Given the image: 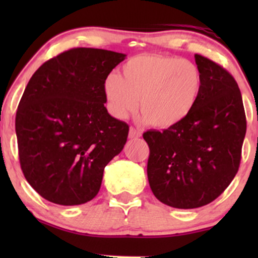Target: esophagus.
<instances>
[{
    "label": "esophagus",
    "mask_w": 258,
    "mask_h": 258,
    "mask_svg": "<svg viewBox=\"0 0 258 258\" xmlns=\"http://www.w3.org/2000/svg\"><path fill=\"white\" fill-rule=\"evenodd\" d=\"M142 136V132L139 131V130H136L133 128V127H131L130 128V133H128V137L130 138H139Z\"/></svg>",
    "instance_id": "1"
}]
</instances>
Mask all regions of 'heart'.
I'll list each match as a JSON object with an SVG mask.
<instances>
[{"mask_svg":"<svg viewBox=\"0 0 258 258\" xmlns=\"http://www.w3.org/2000/svg\"><path fill=\"white\" fill-rule=\"evenodd\" d=\"M109 110L127 119L138 108L158 128L178 125L190 114L201 92V74L193 61L161 54L136 55L126 61L121 76L105 80Z\"/></svg>","mask_w":258,"mask_h":258,"instance_id":"heart-1","label":"heart"}]
</instances>
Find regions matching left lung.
I'll return each instance as SVG.
<instances>
[{
  "mask_svg": "<svg viewBox=\"0 0 258 258\" xmlns=\"http://www.w3.org/2000/svg\"><path fill=\"white\" fill-rule=\"evenodd\" d=\"M201 92L190 114L162 132L143 135L149 146L148 180L156 199L176 209H197L223 193L239 170L246 117L238 84L200 54Z\"/></svg>",
  "mask_w": 258,
  "mask_h": 258,
  "instance_id": "obj_1",
  "label": "left lung"
}]
</instances>
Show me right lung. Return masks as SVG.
Instances as JSON below:
<instances>
[{
  "mask_svg": "<svg viewBox=\"0 0 258 258\" xmlns=\"http://www.w3.org/2000/svg\"><path fill=\"white\" fill-rule=\"evenodd\" d=\"M126 54L73 48L43 63L26 86L16 116L26 180L58 205H81L98 194L103 172L121 153L128 125L104 104L105 80Z\"/></svg>",
  "mask_w": 258,
  "mask_h": 258,
  "instance_id": "1",
  "label": "right lung"
}]
</instances>
